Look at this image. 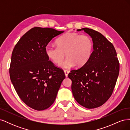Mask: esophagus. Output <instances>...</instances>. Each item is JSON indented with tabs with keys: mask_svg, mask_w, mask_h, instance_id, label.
<instances>
[{
	"mask_svg": "<svg viewBox=\"0 0 130 130\" xmlns=\"http://www.w3.org/2000/svg\"><path fill=\"white\" fill-rule=\"evenodd\" d=\"M64 74H65V75H66V77H68V75L69 73V71L68 70H64Z\"/></svg>",
	"mask_w": 130,
	"mask_h": 130,
	"instance_id": "34e87169",
	"label": "esophagus"
}]
</instances>
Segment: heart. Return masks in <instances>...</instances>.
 I'll use <instances>...</instances> for the list:
<instances>
[{
	"mask_svg": "<svg viewBox=\"0 0 130 130\" xmlns=\"http://www.w3.org/2000/svg\"><path fill=\"white\" fill-rule=\"evenodd\" d=\"M57 45H48L45 47V54L50 60L59 64L65 56L60 67L69 68L75 65L81 67L87 62L91 56L93 44L87 35L75 32H68L58 38Z\"/></svg>",
	"mask_w": 130,
	"mask_h": 130,
	"instance_id": "obj_1",
	"label": "heart"
}]
</instances>
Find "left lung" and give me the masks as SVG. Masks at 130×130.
Here are the masks:
<instances>
[{"mask_svg":"<svg viewBox=\"0 0 130 130\" xmlns=\"http://www.w3.org/2000/svg\"><path fill=\"white\" fill-rule=\"evenodd\" d=\"M84 30L92 37L93 51L82 67L71 70L72 90L75 99L87 108L103 105L111 96L119 73V63L113 45L103 35L91 29Z\"/></svg>","mask_w":130,"mask_h":130,"instance_id":"left-lung-1","label":"left lung"}]
</instances>
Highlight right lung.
<instances>
[{
  "mask_svg": "<svg viewBox=\"0 0 130 130\" xmlns=\"http://www.w3.org/2000/svg\"><path fill=\"white\" fill-rule=\"evenodd\" d=\"M63 32L33 27L20 38L12 53L9 70L12 83L21 100L37 111L54 103L66 77L63 70L49 61L45 51L49 42Z\"/></svg>",
  "mask_w": 130,
  "mask_h": 130,
  "instance_id": "1",
  "label": "right lung"
}]
</instances>
